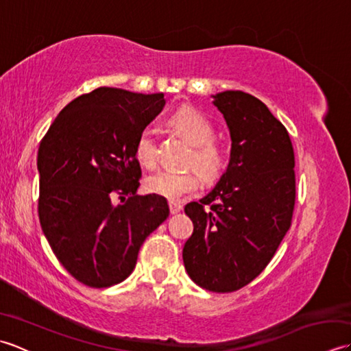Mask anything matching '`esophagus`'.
I'll return each instance as SVG.
<instances>
[{
  "label": "esophagus",
  "mask_w": 351,
  "mask_h": 351,
  "mask_svg": "<svg viewBox=\"0 0 351 351\" xmlns=\"http://www.w3.org/2000/svg\"><path fill=\"white\" fill-rule=\"evenodd\" d=\"M169 208H170V213L171 214H178V213L182 210L181 204H176V202H169Z\"/></svg>",
  "instance_id": "obj_1"
}]
</instances>
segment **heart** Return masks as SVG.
Segmentation results:
<instances>
[{
  "label": "heart",
  "instance_id": "heart-1",
  "mask_svg": "<svg viewBox=\"0 0 351 351\" xmlns=\"http://www.w3.org/2000/svg\"><path fill=\"white\" fill-rule=\"evenodd\" d=\"M169 123L176 132L195 146L190 162L202 171L206 178H213L220 171L223 155L220 147L214 143V126L202 111L193 107H181L169 117ZM134 155L145 167H154L156 162V143L149 130L141 131L134 146ZM200 187V178L195 170L171 171L160 170L149 175L145 189L152 195L169 200H181L193 195Z\"/></svg>",
  "mask_w": 351,
  "mask_h": 351
}]
</instances>
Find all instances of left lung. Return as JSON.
<instances>
[{
	"label": "left lung",
	"mask_w": 351,
	"mask_h": 351,
	"mask_svg": "<svg viewBox=\"0 0 351 351\" xmlns=\"http://www.w3.org/2000/svg\"><path fill=\"white\" fill-rule=\"evenodd\" d=\"M213 98L229 128L230 158L215 187L184 208L195 229L182 259L196 285L232 293L264 270L288 232L295 161L287 128L263 101L241 90Z\"/></svg>",
	"instance_id": "left-lung-1"
}]
</instances>
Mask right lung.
Instances as JSON below:
<instances>
[{"label": "right lung", "mask_w": 351, "mask_h": 351, "mask_svg": "<svg viewBox=\"0 0 351 351\" xmlns=\"http://www.w3.org/2000/svg\"><path fill=\"white\" fill-rule=\"evenodd\" d=\"M164 104L162 93L95 88L69 102L40 141V226L60 264L87 287L128 278L141 244L169 217L166 197L137 195L134 155Z\"/></svg>", "instance_id": "obj_1"}]
</instances>
